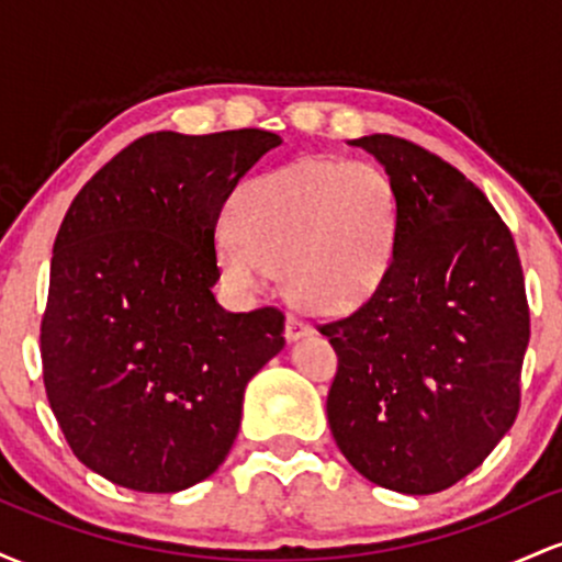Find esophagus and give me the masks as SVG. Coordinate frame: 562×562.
<instances>
[{"label": "esophagus", "instance_id": "esophagus-1", "mask_svg": "<svg viewBox=\"0 0 562 562\" xmlns=\"http://www.w3.org/2000/svg\"><path fill=\"white\" fill-rule=\"evenodd\" d=\"M308 333H312V327H308L306 322L295 317V314H288V319H285V338L290 340V344H293V340L303 338V335H308Z\"/></svg>", "mask_w": 562, "mask_h": 562}]
</instances>
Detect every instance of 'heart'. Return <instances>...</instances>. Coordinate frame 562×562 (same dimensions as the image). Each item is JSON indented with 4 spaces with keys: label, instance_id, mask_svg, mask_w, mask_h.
<instances>
[{
    "label": "heart",
    "instance_id": "obj_1",
    "mask_svg": "<svg viewBox=\"0 0 562 562\" xmlns=\"http://www.w3.org/2000/svg\"><path fill=\"white\" fill-rule=\"evenodd\" d=\"M396 235L398 195L380 166L299 160L237 192L232 232L218 240V263L245 293L282 272L301 308L344 314L383 285Z\"/></svg>",
    "mask_w": 562,
    "mask_h": 562
}]
</instances>
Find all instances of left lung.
<instances>
[{
  "instance_id": "1",
  "label": "left lung",
  "mask_w": 562,
  "mask_h": 562,
  "mask_svg": "<svg viewBox=\"0 0 562 562\" xmlns=\"http://www.w3.org/2000/svg\"><path fill=\"white\" fill-rule=\"evenodd\" d=\"M351 145L396 187L398 235L375 295L319 325L338 353L327 420L367 481L436 494L473 473L518 417L531 335L524 269L465 173L391 134Z\"/></svg>"
}]
</instances>
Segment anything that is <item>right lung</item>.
<instances>
[{
  "label": "right lung",
  "instance_id": "right-lung-1",
  "mask_svg": "<svg viewBox=\"0 0 562 562\" xmlns=\"http://www.w3.org/2000/svg\"><path fill=\"white\" fill-rule=\"evenodd\" d=\"M274 132H156L81 187L55 237L44 389L74 454L134 492L209 479L235 443L248 380L285 346L274 306L232 314L216 222Z\"/></svg>",
  "mask_w": 562,
  "mask_h": 562
}]
</instances>
